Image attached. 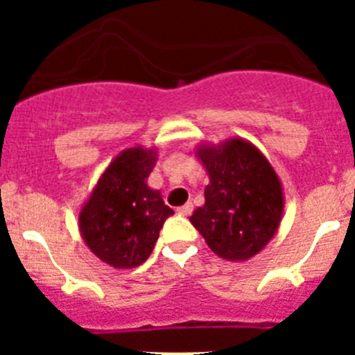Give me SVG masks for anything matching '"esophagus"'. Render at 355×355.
Masks as SVG:
<instances>
[{
    "mask_svg": "<svg viewBox=\"0 0 355 355\" xmlns=\"http://www.w3.org/2000/svg\"><path fill=\"white\" fill-rule=\"evenodd\" d=\"M192 209H193L192 202H187V205H183L181 208H178V213H180V215H183V216H188L190 213H192Z\"/></svg>",
    "mask_w": 355,
    "mask_h": 355,
    "instance_id": "34e87169",
    "label": "esophagus"
}]
</instances>
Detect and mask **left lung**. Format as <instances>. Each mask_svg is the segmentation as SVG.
Returning <instances> with one entry per match:
<instances>
[{"instance_id":"left-lung-1","label":"left lung","mask_w":355,"mask_h":355,"mask_svg":"<svg viewBox=\"0 0 355 355\" xmlns=\"http://www.w3.org/2000/svg\"><path fill=\"white\" fill-rule=\"evenodd\" d=\"M197 158L209 184L205 206L190 216L209 249L229 261H245L274 238L283 216V187L268 159L243 139L200 144Z\"/></svg>"}]
</instances>
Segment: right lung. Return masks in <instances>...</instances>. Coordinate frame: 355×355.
Segmentation results:
<instances>
[{
	"mask_svg": "<svg viewBox=\"0 0 355 355\" xmlns=\"http://www.w3.org/2000/svg\"><path fill=\"white\" fill-rule=\"evenodd\" d=\"M156 149L131 147L110 163L80 211V233L101 261L135 268L150 256L159 229L174 215L158 190L147 187Z\"/></svg>",
	"mask_w": 355,
	"mask_h": 355,
	"instance_id": "1",
	"label": "right lung"
}]
</instances>
